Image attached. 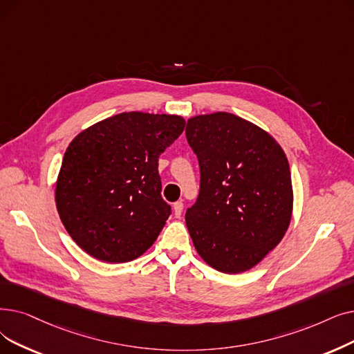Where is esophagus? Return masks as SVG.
Instances as JSON below:
<instances>
[{
  "instance_id": "obj_1",
  "label": "esophagus",
  "mask_w": 354,
  "mask_h": 354,
  "mask_svg": "<svg viewBox=\"0 0 354 354\" xmlns=\"http://www.w3.org/2000/svg\"><path fill=\"white\" fill-rule=\"evenodd\" d=\"M182 211H183V204H182V201L175 203V204H174V212H175V217H176V218L180 217Z\"/></svg>"
}]
</instances>
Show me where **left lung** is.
Instances as JSON below:
<instances>
[{"mask_svg":"<svg viewBox=\"0 0 354 354\" xmlns=\"http://www.w3.org/2000/svg\"><path fill=\"white\" fill-rule=\"evenodd\" d=\"M201 183L185 221L198 254L224 273L252 269L283 239L294 192L285 151L253 122L218 111L187 122Z\"/></svg>","mask_w":354,"mask_h":354,"instance_id":"left-lung-1","label":"left lung"}]
</instances>
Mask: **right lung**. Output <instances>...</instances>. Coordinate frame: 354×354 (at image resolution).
<instances>
[{"instance_id":"add662e5","label":"right lung","mask_w":354,"mask_h":354,"mask_svg":"<svg viewBox=\"0 0 354 354\" xmlns=\"http://www.w3.org/2000/svg\"><path fill=\"white\" fill-rule=\"evenodd\" d=\"M183 129L180 115L130 111L69 143L55 201L66 232L89 256L124 263L155 243L171 215L160 195L159 156Z\"/></svg>"}]
</instances>
